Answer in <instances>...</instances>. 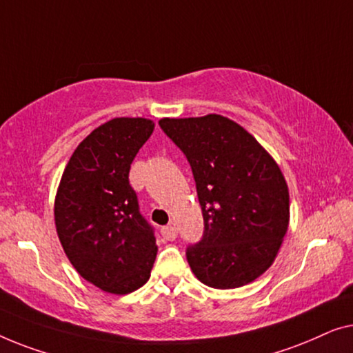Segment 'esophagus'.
Here are the masks:
<instances>
[{
	"label": "esophagus",
	"mask_w": 353,
	"mask_h": 353,
	"mask_svg": "<svg viewBox=\"0 0 353 353\" xmlns=\"http://www.w3.org/2000/svg\"><path fill=\"white\" fill-rule=\"evenodd\" d=\"M161 235H163V238H166V240H170V241L176 240V236H177L176 225L174 224H170V225L163 227L161 228Z\"/></svg>",
	"instance_id": "34e87169"
}]
</instances>
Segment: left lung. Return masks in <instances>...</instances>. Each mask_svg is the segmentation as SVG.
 Masks as SVG:
<instances>
[{
  "label": "left lung",
  "mask_w": 353,
  "mask_h": 353,
  "mask_svg": "<svg viewBox=\"0 0 353 353\" xmlns=\"http://www.w3.org/2000/svg\"><path fill=\"white\" fill-rule=\"evenodd\" d=\"M160 126L190 163L205 219L203 240L187 250L192 272L216 290L254 281L274 264L290 225L280 166L227 117L161 118Z\"/></svg>",
  "instance_id": "left-lung-1"
}]
</instances>
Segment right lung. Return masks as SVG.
Returning <instances> with one entry per match:
<instances>
[{"label": "right lung", "instance_id": "right-lung-1", "mask_svg": "<svg viewBox=\"0 0 353 353\" xmlns=\"http://www.w3.org/2000/svg\"><path fill=\"white\" fill-rule=\"evenodd\" d=\"M148 118H113L84 137L68 160L54 200L57 236L84 280L112 294L145 285L158 246L139 212L129 170L152 136Z\"/></svg>", "mask_w": 353, "mask_h": 353}]
</instances>
